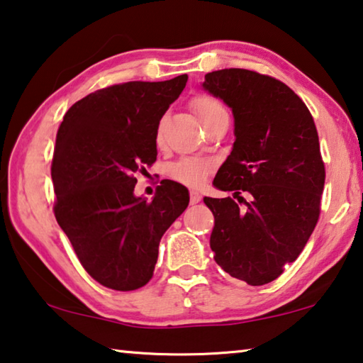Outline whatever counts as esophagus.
<instances>
[{
    "mask_svg": "<svg viewBox=\"0 0 363 363\" xmlns=\"http://www.w3.org/2000/svg\"><path fill=\"white\" fill-rule=\"evenodd\" d=\"M200 200H201V195L196 192V190H190V203L195 205V203H199Z\"/></svg>",
    "mask_w": 363,
    "mask_h": 363,
    "instance_id": "esophagus-1",
    "label": "esophagus"
}]
</instances>
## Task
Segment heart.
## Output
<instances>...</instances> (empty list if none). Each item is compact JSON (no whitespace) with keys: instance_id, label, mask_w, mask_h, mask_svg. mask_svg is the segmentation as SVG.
Listing matches in <instances>:
<instances>
[{"instance_id":"obj_1","label":"heart","mask_w":363,"mask_h":363,"mask_svg":"<svg viewBox=\"0 0 363 363\" xmlns=\"http://www.w3.org/2000/svg\"><path fill=\"white\" fill-rule=\"evenodd\" d=\"M192 107L203 126L211 120L218 118V116L227 113L223 104H220L216 97H213L210 94H200L194 97ZM210 171L211 164L208 162H203V160L184 158L174 164L173 169H171V176H173L176 181L186 184V186L199 187L206 181V176Z\"/></svg>"}]
</instances>
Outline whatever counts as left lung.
I'll return each mask as SVG.
<instances>
[{
    "instance_id": "1",
    "label": "left lung",
    "mask_w": 363,
    "mask_h": 363,
    "mask_svg": "<svg viewBox=\"0 0 363 363\" xmlns=\"http://www.w3.org/2000/svg\"><path fill=\"white\" fill-rule=\"evenodd\" d=\"M201 86L230 107L235 126L230 155L213 181L233 199H203L214 216V261L251 286L266 285L296 261L320 214L325 167L315 123L272 77L224 69L206 73Z\"/></svg>"
}]
</instances>
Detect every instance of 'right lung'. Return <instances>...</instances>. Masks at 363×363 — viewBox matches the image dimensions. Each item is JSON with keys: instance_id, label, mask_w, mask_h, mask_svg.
Listing matches in <instances>:
<instances>
[{"instance_id": "add662e5", "label": "right lung", "mask_w": 363, "mask_h": 363, "mask_svg": "<svg viewBox=\"0 0 363 363\" xmlns=\"http://www.w3.org/2000/svg\"><path fill=\"white\" fill-rule=\"evenodd\" d=\"M187 78L94 91L59 126L54 214L86 272L112 290H138L152 279L160 240L189 205V190L168 179L152 201L134 195V176L155 163L160 120Z\"/></svg>"}]
</instances>
